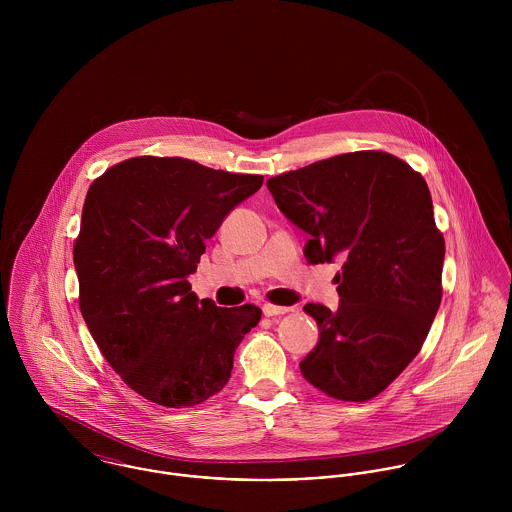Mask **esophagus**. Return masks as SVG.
I'll list each match as a JSON object with an SVG mask.
<instances>
[{"label":"esophagus","mask_w":512,"mask_h":512,"mask_svg":"<svg viewBox=\"0 0 512 512\" xmlns=\"http://www.w3.org/2000/svg\"><path fill=\"white\" fill-rule=\"evenodd\" d=\"M288 311H292V307H282V305H272V303H264V307H262V313H264L266 317L284 315V313H288Z\"/></svg>","instance_id":"obj_1"}]
</instances>
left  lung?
Listing matches in <instances>:
<instances>
[{
  "mask_svg": "<svg viewBox=\"0 0 512 512\" xmlns=\"http://www.w3.org/2000/svg\"><path fill=\"white\" fill-rule=\"evenodd\" d=\"M278 209L309 234L311 264L343 260L339 309L307 303L319 327L301 374L337 400L380 394L420 353L441 301L445 242L420 173L355 151L268 179Z\"/></svg>",
  "mask_w": 512,
  "mask_h": 512,
  "instance_id": "8db88e82",
  "label": "left lung"
}]
</instances>
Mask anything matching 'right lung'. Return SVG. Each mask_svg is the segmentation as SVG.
<instances>
[{"label":"right lung","mask_w":512,"mask_h":512,"mask_svg":"<svg viewBox=\"0 0 512 512\" xmlns=\"http://www.w3.org/2000/svg\"><path fill=\"white\" fill-rule=\"evenodd\" d=\"M262 175L181 157H132L98 177L74 242L80 313L104 359L146 400L187 408L220 392L256 305L217 307L189 276Z\"/></svg>","instance_id":"1"}]
</instances>
